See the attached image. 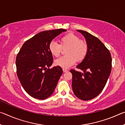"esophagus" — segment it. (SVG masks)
<instances>
[{
  "instance_id": "obj_1",
  "label": "esophagus",
  "mask_w": 125,
  "mask_h": 125,
  "mask_svg": "<svg viewBox=\"0 0 125 125\" xmlns=\"http://www.w3.org/2000/svg\"><path fill=\"white\" fill-rule=\"evenodd\" d=\"M63 72H68V70L65 68H63Z\"/></svg>"
}]
</instances>
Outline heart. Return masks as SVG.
Here are the masks:
<instances>
[{
    "label": "heart",
    "instance_id": "1",
    "mask_svg": "<svg viewBox=\"0 0 125 125\" xmlns=\"http://www.w3.org/2000/svg\"><path fill=\"white\" fill-rule=\"evenodd\" d=\"M61 45L52 41L49 44V50L53 56L58 57L62 48H67V56L61 57L55 61V64L63 68H68L75 64L76 61L83 60L88 51V44L84 40L80 39L78 36L69 33L60 39Z\"/></svg>",
    "mask_w": 125,
    "mask_h": 125
}]
</instances>
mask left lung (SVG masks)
I'll return each mask as SVG.
<instances>
[{
    "label": "left lung",
    "mask_w": 125,
    "mask_h": 125,
    "mask_svg": "<svg viewBox=\"0 0 125 125\" xmlns=\"http://www.w3.org/2000/svg\"><path fill=\"white\" fill-rule=\"evenodd\" d=\"M88 44V51L77 68L83 73L70 71L72 74L74 94L82 100L94 99L102 92L111 71L112 58L109 50L100 40L86 31L78 30Z\"/></svg>",
    "instance_id": "left-lung-1"
}]
</instances>
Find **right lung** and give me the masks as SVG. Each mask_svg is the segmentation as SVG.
I'll return each instance as SVG.
<instances>
[{
  "label": "right lung",
  "instance_id": "1",
  "mask_svg": "<svg viewBox=\"0 0 125 125\" xmlns=\"http://www.w3.org/2000/svg\"><path fill=\"white\" fill-rule=\"evenodd\" d=\"M67 30L60 29L37 33L23 44L16 58L17 75L27 94L43 100L53 94L63 73L61 67L52 68L53 58L49 44L57 36Z\"/></svg>",
  "mask_w": 125,
  "mask_h": 125
}]
</instances>
